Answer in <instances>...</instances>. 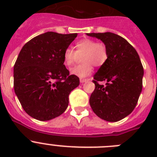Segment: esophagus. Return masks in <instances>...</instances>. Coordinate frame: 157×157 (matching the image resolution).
Masks as SVG:
<instances>
[{
  "label": "esophagus",
  "mask_w": 157,
  "mask_h": 157,
  "mask_svg": "<svg viewBox=\"0 0 157 157\" xmlns=\"http://www.w3.org/2000/svg\"><path fill=\"white\" fill-rule=\"evenodd\" d=\"M87 81H88V79H87V78H80V82L81 83H84Z\"/></svg>",
  "instance_id": "1"
}]
</instances>
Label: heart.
I'll return each mask as SVG.
<instances>
[{"label":"heart","instance_id":"b5f03b06","mask_svg":"<svg viewBox=\"0 0 157 157\" xmlns=\"http://www.w3.org/2000/svg\"><path fill=\"white\" fill-rule=\"evenodd\" d=\"M75 51L67 48L63 52V63L67 67L74 64L79 56L82 57L81 64L71 70V73L80 78L88 76L93 71V65L101 67L108 59V49L102 42H97L90 38H85L75 43Z\"/></svg>","mask_w":157,"mask_h":157}]
</instances>
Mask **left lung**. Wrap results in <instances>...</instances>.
<instances>
[{"instance_id":"obj_1","label":"left lung","mask_w":157,"mask_h":157,"mask_svg":"<svg viewBox=\"0 0 157 157\" xmlns=\"http://www.w3.org/2000/svg\"><path fill=\"white\" fill-rule=\"evenodd\" d=\"M104 42L108 59L94 75L95 89L90 105L98 117L117 122L130 115L142 90L144 69L135 48L121 36L111 32L86 34ZM105 82L100 85L98 82Z\"/></svg>"}]
</instances>
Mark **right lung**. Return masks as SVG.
Instances as JSON below:
<instances>
[{
    "instance_id": "right-lung-1",
    "label": "right lung",
    "mask_w": 157,
    "mask_h": 157,
    "mask_svg": "<svg viewBox=\"0 0 157 157\" xmlns=\"http://www.w3.org/2000/svg\"><path fill=\"white\" fill-rule=\"evenodd\" d=\"M77 34L46 32L26 43L14 65V90L30 116L47 121L63 114L79 85L63 64V52Z\"/></svg>"
}]
</instances>
